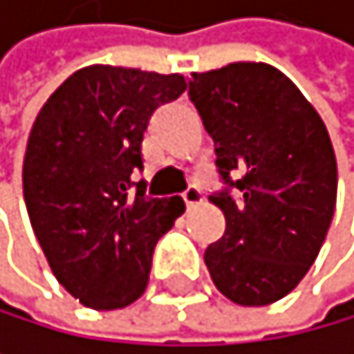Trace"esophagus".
Wrapping results in <instances>:
<instances>
[{"instance_id":"obj_1","label":"esophagus","mask_w":354,"mask_h":354,"mask_svg":"<svg viewBox=\"0 0 354 354\" xmlns=\"http://www.w3.org/2000/svg\"><path fill=\"white\" fill-rule=\"evenodd\" d=\"M181 197H184V201H186V206H188V208H195L197 204H201V199H204V197H201L199 186H195V184H190V186L184 190V195H181Z\"/></svg>"}]
</instances>
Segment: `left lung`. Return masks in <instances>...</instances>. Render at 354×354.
Listing matches in <instances>:
<instances>
[{
  "mask_svg": "<svg viewBox=\"0 0 354 354\" xmlns=\"http://www.w3.org/2000/svg\"><path fill=\"white\" fill-rule=\"evenodd\" d=\"M188 97L228 186L210 197L226 217V232L204 252L212 283L239 306H268L304 279L330 228L337 159L328 131L270 64L192 73Z\"/></svg>",
  "mask_w": 354,
  "mask_h": 354,
  "instance_id": "8db88e82",
  "label": "left lung"
}]
</instances>
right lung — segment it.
<instances>
[{
  "label": "right lung",
  "mask_w": 354,
  "mask_h": 354,
  "mask_svg": "<svg viewBox=\"0 0 354 354\" xmlns=\"http://www.w3.org/2000/svg\"><path fill=\"white\" fill-rule=\"evenodd\" d=\"M184 91L177 73L95 64L73 73L35 119L26 210L57 281L88 308L142 297L159 237L186 210L181 197H146V181H133L150 117Z\"/></svg>",
  "instance_id": "add662e5"
}]
</instances>
